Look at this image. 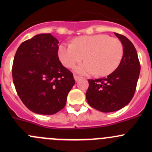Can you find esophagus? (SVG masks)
Returning <instances> with one entry per match:
<instances>
[{
	"label": "esophagus",
	"instance_id": "esophagus-1",
	"mask_svg": "<svg viewBox=\"0 0 152 152\" xmlns=\"http://www.w3.org/2000/svg\"><path fill=\"white\" fill-rule=\"evenodd\" d=\"M73 77H74V79H75V81H76V82H77V81L79 80V79H81L80 76H77V75H74V76H73Z\"/></svg>",
	"mask_w": 152,
	"mask_h": 152
}]
</instances>
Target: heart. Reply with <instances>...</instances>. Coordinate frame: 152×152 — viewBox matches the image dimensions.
I'll return each mask as SVG.
<instances>
[{"label": "heart", "instance_id": "obj_1", "mask_svg": "<svg viewBox=\"0 0 152 152\" xmlns=\"http://www.w3.org/2000/svg\"><path fill=\"white\" fill-rule=\"evenodd\" d=\"M124 45L117 38L107 34H94L76 37L72 43H62L57 53L62 65L72 68L84 59L87 62L75 68L82 75L107 76L118 68L124 56Z\"/></svg>", "mask_w": 152, "mask_h": 152}]
</instances>
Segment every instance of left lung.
Segmentation results:
<instances>
[{
  "mask_svg": "<svg viewBox=\"0 0 152 152\" xmlns=\"http://www.w3.org/2000/svg\"><path fill=\"white\" fill-rule=\"evenodd\" d=\"M124 45V56L115 71L107 78L88 79L86 99L89 105L103 113L121 110L134 96L140 71L137 51L125 36L115 33Z\"/></svg>",
  "mask_w": 152,
  "mask_h": 152,
  "instance_id": "left-lung-1",
  "label": "left lung"
}]
</instances>
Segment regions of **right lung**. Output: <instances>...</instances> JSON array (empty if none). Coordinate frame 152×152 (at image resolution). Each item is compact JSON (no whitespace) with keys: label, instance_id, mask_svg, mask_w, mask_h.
I'll list each match as a JSON object with an SVG mask.
<instances>
[{"label":"right lung","instance_id":"1","mask_svg":"<svg viewBox=\"0 0 152 152\" xmlns=\"http://www.w3.org/2000/svg\"><path fill=\"white\" fill-rule=\"evenodd\" d=\"M59 41L40 34L23 42L17 50L12 78L20 99L31 111L53 115L66 104L75 84L73 73L58 57Z\"/></svg>","mask_w":152,"mask_h":152}]
</instances>
